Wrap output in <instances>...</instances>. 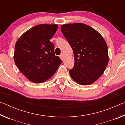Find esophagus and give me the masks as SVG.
Wrapping results in <instances>:
<instances>
[{
	"instance_id": "34e87169",
	"label": "esophagus",
	"mask_w": 125,
	"mask_h": 125,
	"mask_svg": "<svg viewBox=\"0 0 125 125\" xmlns=\"http://www.w3.org/2000/svg\"><path fill=\"white\" fill-rule=\"evenodd\" d=\"M60 58L62 60V61H63V60H64V56H63V53H61V55L60 56Z\"/></svg>"
}]
</instances>
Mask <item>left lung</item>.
<instances>
[{"label": "left lung", "mask_w": 125, "mask_h": 125, "mask_svg": "<svg viewBox=\"0 0 125 125\" xmlns=\"http://www.w3.org/2000/svg\"><path fill=\"white\" fill-rule=\"evenodd\" d=\"M61 31L73 51L74 65L71 78L80 85L94 83L109 62L107 46L100 33L82 23L62 25Z\"/></svg>", "instance_id": "1"}]
</instances>
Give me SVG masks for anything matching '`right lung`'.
Returning a JSON list of instances; mask_svg holds the SVG:
<instances>
[{"instance_id":"add662e5","label":"right lung","mask_w":125,"mask_h":125,"mask_svg":"<svg viewBox=\"0 0 125 125\" xmlns=\"http://www.w3.org/2000/svg\"><path fill=\"white\" fill-rule=\"evenodd\" d=\"M58 29L57 24H40L26 31L17 40L14 60L27 79L42 83L51 78L62 63L55 56L50 39Z\"/></svg>"}]
</instances>
